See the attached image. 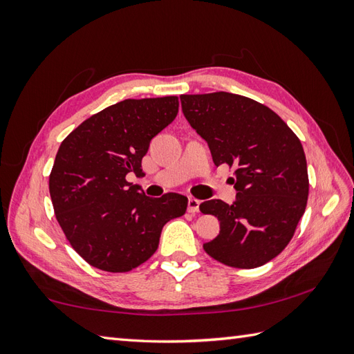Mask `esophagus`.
I'll return each instance as SVG.
<instances>
[{
    "mask_svg": "<svg viewBox=\"0 0 354 354\" xmlns=\"http://www.w3.org/2000/svg\"><path fill=\"white\" fill-rule=\"evenodd\" d=\"M199 204H201V202L196 198H190L189 199V205H187V209H189V213H192V214L199 213Z\"/></svg>",
    "mask_w": 354,
    "mask_h": 354,
    "instance_id": "34e87169",
    "label": "esophagus"
}]
</instances>
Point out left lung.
<instances>
[{
	"mask_svg": "<svg viewBox=\"0 0 354 354\" xmlns=\"http://www.w3.org/2000/svg\"><path fill=\"white\" fill-rule=\"evenodd\" d=\"M183 112L208 142L216 167H234L237 198L202 202L199 209L221 222V232L204 243L223 265L251 269L265 265L289 245L304 214L309 175L301 141L272 109L231 93L184 94Z\"/></svg>",
	"mask_w": 354,
	"mask_h": 354,
	"instance_id": "obj_1",
	"label": "left lung"
}]
</instances>
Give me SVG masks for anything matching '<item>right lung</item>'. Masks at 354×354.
<instances>
[{
	"instance_id": "obj_1",
	"label": "right lung",
	"mask_w": 354,
	"mask_h": 354,
	"mask_svg": "<svg viewBox=\"0 0 354 354\" xmlns=\"http://www.w3.org/2000/svg\"><path fill=\"white\" fill-rule=\"evenodd\" d=\"M178 108L176 95L118 102L86 118L59 147L48 179L53 208L66 240L91 266L129 272L155 254L164 225L185 213L183 194L153 199L126 179L131 171L145 175L150 140Z\"/></svg>"
}]
</instances>
